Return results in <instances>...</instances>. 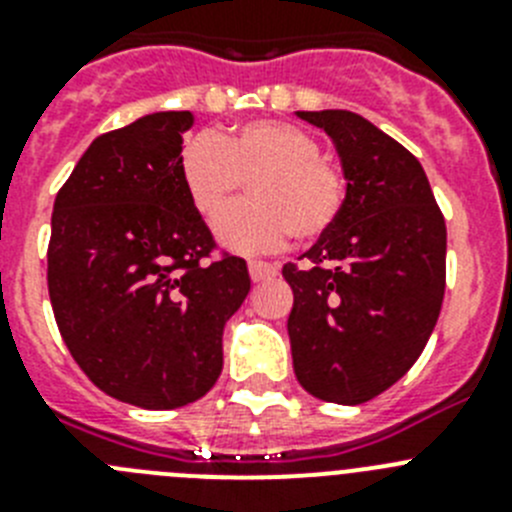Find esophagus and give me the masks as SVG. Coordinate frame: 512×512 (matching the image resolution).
I'll use <instances>...</instances> for the list:
<instances>
[{"label": "esophagus", "instance_id": "34e87169", "mask_svg": "<svg viewBox=\"0 0 512 512\" xmlns=\"http://www.w3.org/2000/svg\"><path fill=\"white\" fill-rule=\"evenodd\" d=\"M248 274L253 282H266V279L277 277V266L264 264V261H248Z\"/></svg>", "mask_w": 512, "mask_h": 512}]
</instances>
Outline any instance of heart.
<instances>
[{"mask_svg": "<svg viewBox=\"0 0 512 512\" xmlns=\"http://www.w3.org/2000/svg\"><path fill=\"white\" fill-rule=\"evenodd\" d=\"M179 176L200 215L223 210L243 179L251 200L215 220V238L241 256L277 251L292 230L318 238L343 207V176L320 156V143L292 122L248 120L223 135H194L179 153Z\"/></svg>", "mask_w": 512, "mask_h": 512, "instance_id": "obj_1", "label": "heart"}]
</instances>
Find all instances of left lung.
I'll use <instances>...</instances> for the list:
<instances>
[{"instance_id": "1", "label": "left lung", "mask_w": 512, "mask_h": 512, "mask_svg": "<svg viewBox=\"0 0 512 512\" xmlns=\"http://www.w3.org/2000/svg\"><path fill=\"white\" fill-rule=\"evenodd\" d=\"M325 130L346 179L336 223L287 264V330L297 382L361 405L405 377L436 328L446 287V223L418 158L348 110L297 112Z\"/></svg>"}]
</instances>
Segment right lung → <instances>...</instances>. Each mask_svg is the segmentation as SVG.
Returning <instances> with one entry per match:
<instances>
[{
  "instance_id": "1",
  "label": "right lung",
  "mask_w": 512,
  "mask_h": 512,
  "mask_svg": "<svg viewBox=\"0 0 512 512\" xmlns=\"http://www.w3.org/2000/svg\"><path fill=\"white\" fill-rule=\"evenodd\" d=\"M192 112H153L92 140L56 197L48 292L99 390L143 410L200 400L223 372V330L251 289L212 251L179 176Z\"/></svg>"
}]
</instances>
